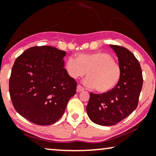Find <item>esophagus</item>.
Segmentation results:
<instances>
[{
  "mask_svg": "<svg viewBox=\"0 0 156 156\" xmlns=\"http://www.w3.org/2000/svg\"><path fill=\"white\" fill-rule=\"evenodd\" d=\"M84 90V89L83 88V87L81 86V85H77V87H76V91H78V92H81V91H83Z\"/></svg>",
  "mask_w": 156,
  "mask_h": 156,
  "instance_id": "obj_1",
  "label": "esophagus"
}]
</instances>
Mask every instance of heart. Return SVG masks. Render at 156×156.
I'll use <instances>...</instances> for the list:
<instances>
[{
  "mask_svg": "<svg viewBox=\"0 0 156 156\" xmlns=\"http://www.w3.org/2000/svg\"><path fill=\"white\" fill-rule=\"evenodd\" d=\"M65 68L72 79L82 77L87 72L84 84L95 87L99 93L108 92L114 88L120 81L121 68L112 55L104 52L80 54L76 59L69 57Z\"/></svg>",
  "mask_w": 156,
  "mask_h": 156,
  "instance_id": "obj_1",
  "label": "heart"
}]
</instances>
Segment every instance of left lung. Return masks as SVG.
I'll use <instances>...</instances> for the list:
<instances>
[{"mask_svg": "<svg viewBox=\"0 0 156 156\" xmlns=\"http://www.w3.org/2000/svg\"><path fill=\"white\" fill-rule=\"evenodd\" d=\"M110 47L121 66L120 81L108 92L90 93L86 108L91 121L106 126L117 124L136 109L143 86L141 67L133 53L122 46L110 44Z\"/></svg>", "mask_w": 156, "mask_h": 156, "instance_id": "obj_1", "label": "left lung"}]
</instances>
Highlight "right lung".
<instances>
[{
  "label": "right lung",
  "mask_w": 156,
  "mask_h": 156,
  "mask_svg": "<svg viewBox=\"0 0 156 156\" xmlns=\"http://www.w3.org/2000/svg\"><path fill=\"white\" fill-rule=\"evenodd\" d=\"M66 52L51 46H35L17 57L9 80L15 109L37 125H51L65 113L76 94V82L64 66Z\"/></svg>",
  "instance_id": "1"
}]
</instances>
